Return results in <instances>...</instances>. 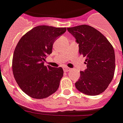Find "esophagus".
I'll use <instances>...</instances> for the list:
<instances>
[{
	"mask_svg": "<svg viewBox=\"0 0 123 123\" xmlns=\"http://www.w3.org/2000/svg\"><path fill=\"white\" fill-rule=\"evenodd\" d=\"M64 70L66 72H68V71L70 70V68H68V67H64Z\"/></svg>",
	"mask_w": 123,
	"mask_h": 123,
	"instance_id": "1",
	"label": "esophagus"
}]
</instances>
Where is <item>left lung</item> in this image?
Returning <instances> with one entry per match:
<instances>
[{
	"instance_id": "left-lung-1",
	"label": "left lung",
	"mask_w": 123,
	"mask_h": 123,
	"mask_svg": "<svg viewBox=\"0 0 123 123\" xmlns=\"http://www.w3.org/2000/svg\"><path fill=\"white\" fill-rule=\"evenodd\" d=\"M67 30L76 39L79 53L86 58L87 68L80 72L75 87L85 94L98 95L106 90L114 77V48L101 32L92 26L83 25Z\"/></svg>"
}]
</instances>
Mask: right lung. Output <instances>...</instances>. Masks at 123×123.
I'll list each match as a JSON object with an SVG mask.
<instances>
[{
	"instance_id": "obj_1",
	"label": "right lung",
	"mask_w": 123,
	"mask_h": 123,
	"mask_svg": "<svg viewBox=\"0 0 123 123\" xmlns=\"http://www.w3.org/2000/svg\"><path fill=\"white\" fill-rule=\"evenodd\" d=\"M66 28L37 26L27 32L15 49L12 69L21 90L34 98H44L56 92L64 74L62 68L45 66L55 40Z\"/></svg>"
}]
</instances>
